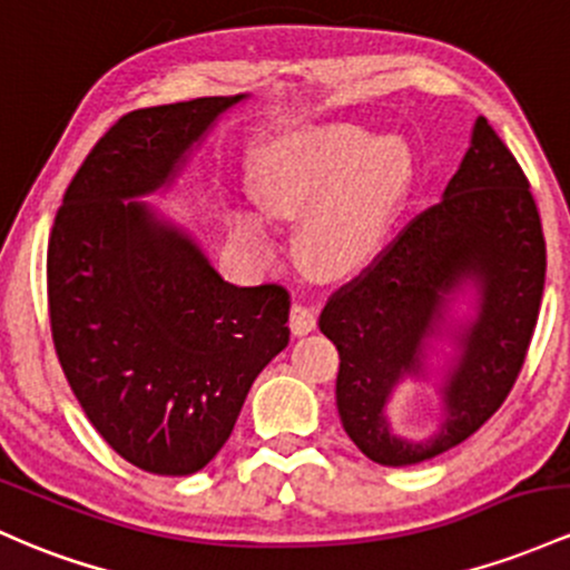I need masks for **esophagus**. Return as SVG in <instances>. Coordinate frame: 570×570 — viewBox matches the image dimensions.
<instances>
[{
	"instance_id": "34e87169",
	"label": "esophagus",
	"mask_w": 570,
	"mask_h": 570,
	"mask_svg": "<svg viewBox=\"0 0 570 570\" xmlns=\"http://www.w3.org/2000/svg\"><path fill=\"white\" fill-rule=\"evenodd\" d=\"M289 327H292V333H295V335L314 333V330H316V308H314V305H305V303L292 305Z\"/></svg>"
}]
</instances>
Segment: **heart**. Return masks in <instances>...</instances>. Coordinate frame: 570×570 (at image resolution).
Here are the masks:
<instances>
[{
    "label": "heart",
    "instance_id": "1",
    "mask_svg": "<svg viewBox=\"0 0 570 570\" xmlns=\"http://www.w3.org/2000/svg\"><path fill=\"white\" fill-rule=\"evenodd\" d=\"M256 194L278 218H305L299 248L318 273L341 275L381 252L414 184V156L400 137L327 124L271 142L256 161ZM235 235L267 248L265 222L235 214Z\"/></svg>",
    "mask_w": 570,
    "mask_h": 570
}]
</instances>
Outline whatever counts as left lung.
Returning <instances> with one entry per match:
<instances>
[{
	"mask_svg": "<svg viewBox=\"0 0 570 570\" xmlns=\"http://www.w3.org/2000/svg\"><path fill=\"white\" fill-rule=\"evenodd\" d=\"M543 275L547 243L528 178L479 116L441 203L419 214L318 316L341 354L337 414L356 449L379 465L403 468L476 433L522 371ZM433 340L453 346L441 368L426 362ZM409 377L433 385L442 409L436 433L419 442L395 434L385 414Z\"/></svg>",
	"mask_w": 570,
	"mask_h": 570,
	"instance_id": "1",
	"label": "left lung"
}]
</instances>
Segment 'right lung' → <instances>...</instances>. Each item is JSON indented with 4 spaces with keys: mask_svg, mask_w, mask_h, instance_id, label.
<instances>
[{
    "mask_svg": "<svg viewBox=\"0 0 570 570\" xmlns=\"http://www.w3.org/2000/svg\"><path fill=\"white\" fill-rule=\"evenodd\" d=\"M248 94L124 116L67 186L48 243L53 346L116 454L189 476L233 435L254 379L289 343V292L224 281L167 191L214 124Z\"/></svg>",
    "mask_w": 570,
    "mask_h": 570,
    "instance_id": "obj_1",
    "label": "right lung"
}]
</instances>
